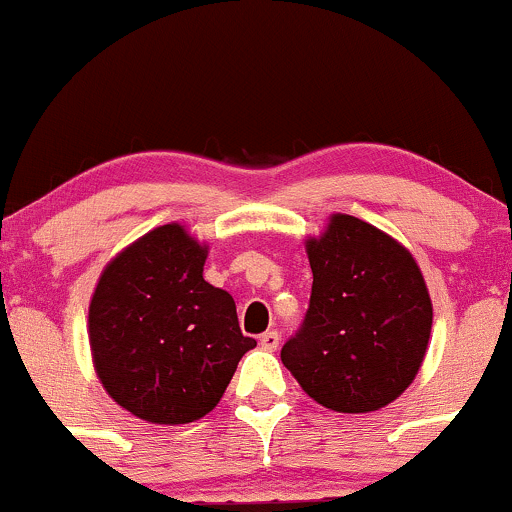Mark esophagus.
I'll list each match as a JSON object with an SVG mask.
<instances>
[{
    "label": "esophagus",
    "instance_id": "obj_1",
    "mask_svg": "<svg viewBox=\"0 0 512 512\" xmlns=\"http://www.w3.org/2000/svg\"><path fill=\"white\" fill-rule=\"evenodd\" d=\"M260 346L264 351H274L276 346H279V332L269 330V332L260 334Z\"/></svg>",
    "mask_w": 512,
    "mask_h": 512
}]
</instances>
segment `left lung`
Wrapping results in <instances>:
<instances>
[{
  "mask_svg": "<svg viewBox=\"0 0 512 512\" xmlns=\"http://www.w3.org/2000/svg\"><path fill=\"white\" fill-rule=\"evenodd\" d=\"M305 250L313 291L281 361L322 407H385L424 361L433 322L424 276L397 240L356 216L334 214Z\"/></svg>",
  "mask_w": 512,
  "mask_h": 512,
  "instance_id": "obj_1",
  "label": "left lung"
}]
</instances>
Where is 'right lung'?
I'll return each instance as SVG.
<instances>
[{
    "label": "right lung",
    "mask_w": 512,
    "mask_h": 512,
    "mask_svg": "<svg viewBox=\"0 0 512 512\" xmlns=\"http://www.w3.org/2000/svg\"><path fill=\"white\" fill-rule=\"evenodd\" d=\"M207 248L178 223L154 228L105 267L88 308L96 373L120 407L151 424L202 419L257 342L236 301L204 281Z\"/></svg>",
    "instance_id": "right-lung-1"
}]
</instances>
